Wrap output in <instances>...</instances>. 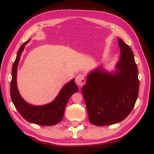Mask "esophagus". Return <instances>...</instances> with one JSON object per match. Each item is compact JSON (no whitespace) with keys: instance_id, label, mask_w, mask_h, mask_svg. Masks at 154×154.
Instances as JSON below:
<instances>
[{"instance_id":"34e87169","label":"esophagus","mask_w":154,"mask_h":154,"mask_svg":"<svg viewBox=\"0 0 154 154\" xmlns=\"http://www.w3.org/2000/svg\"><path fill=\"white\" fill-rule=\"evenodd\" d=\"M85 76L83 74H80L77 75V76L76 77V83L79 86H83V85L85 84Z\"/></svg>"}]
</instances>
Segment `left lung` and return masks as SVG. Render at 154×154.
Here are the masks:
<instances>
[{"label":"left lung","instance_id":"1","mask_svg":"<svg viewBox=\"0 0 154 154\" xmlns=\"http://www.w3.org/2000/svg\"><path fill=\"white\" fill-rule=\"evenodd\" d=\"M121 57L114 73L97 69L88 74L82 87L88 119L97 126L115 124L131 112L138 97L139 81L134 53L118 38Z\"/></svg>","mask_w":154,"mask_h":154}]
</instances>
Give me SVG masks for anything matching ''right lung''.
<instances>
[{
  "label": "right lung",
  "mask_w": 154,
  "mask_h": 154,
  "mask_svg": "<svg viewBox=\"0 0 154 154\" xmlns=\"http://www.w3.org/2000/svg\"><path fill=\"white\" fill-rule=\"evenodd\" d=\"M29 40L23 44L17 52L13 64L10 94L13 103L18 112L28 122L42 126H51L61 122L67 102L74 93L78 91L74 79L68 82L60 91L58 95L51 103L42 106L32 105L24 100L18 92L17 85V71L20 56L25 45Z\"/></svg>",
  "instance_id": "obj_1"
}]
</instances>
